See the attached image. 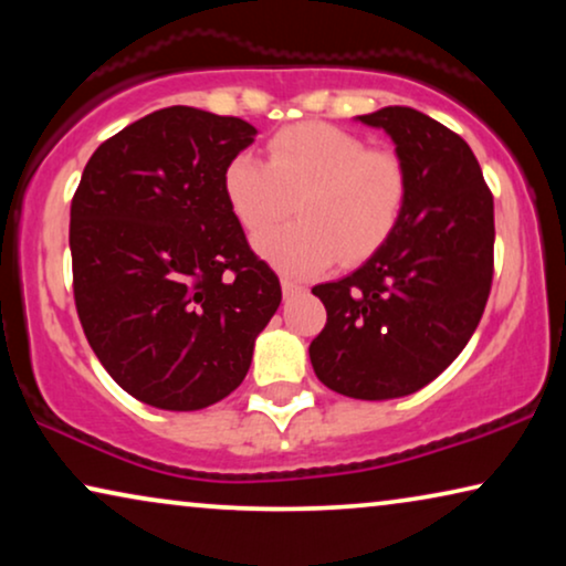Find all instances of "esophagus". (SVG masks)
Returning a JSON list of instances; mask_svg holds the SVG:
<instances>
[{
  "mask_svg": "<svg viewBox=\"0 0 566 566\" xmlns=\"http://www.w3.org/2000/svg\"><path fill=\"white\" fill-rule=\"evenodd\" d=\"M281 289H283V296H285V298H291L293 293L304 291V285L296 283V281H291V277H283V281H281Z\"/></svg>",
  "mask_w": 566,
  "mask_h": 566,
  "instance_id": "1",
  "label": "esophagus"
}]
</instances>
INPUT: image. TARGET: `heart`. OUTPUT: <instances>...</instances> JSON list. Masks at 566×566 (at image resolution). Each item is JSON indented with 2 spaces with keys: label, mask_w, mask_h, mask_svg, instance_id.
I'll return each mask as SVG.
<instances>
[{
  "label": "heart",
  "mask_w": 566,
  "mask_h": 566,
  "mask_svg": "<svg viewBox=\"0 0 566 566\" xmlns=\"http://www.w3.org/2000/svg\"><path fill=\"white\" fill-rule=\"evenodd\" d=\"M231 213L261 234L297 200L301 222L258 239V252L285 275H314L343 258L360 262L389 242L405 216L409 177L391 151L368 149L350 130L298 123L268 142V161L237 154L223 169Z\"/></svg>",
  "instance_id": "b5f03b06"
}]
</instances>
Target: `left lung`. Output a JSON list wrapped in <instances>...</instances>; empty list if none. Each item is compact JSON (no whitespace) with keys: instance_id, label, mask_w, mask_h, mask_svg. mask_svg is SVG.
Returning <instances> with one entry per match:
<instances>
[{"instance_id":"8db88e82","label":"left lung","mask_w":566,"mask_h":566,"mask_svg":"<svg viewBox=\"0 0 566 566\" xmlns=\"http://www.w3.org/2000/svg\"><path fill=\"white\" fill-rule=\"evenodd\" d=\"M407 169L399 227L355 273L314 285L327 324L308 345L314 374L353 399H397L438 378L474 335L494 273V200L459 134L412 107H381Z\"/></svg>"}]
</instances>
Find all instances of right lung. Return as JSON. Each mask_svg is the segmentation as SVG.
Instances as JSON below:
<instances>
[{"mask_svg": "<svg viewBox=\"0 0 566 566\" xmlns=\"http://www.w3.org/2000/svg\"><path fill=\"white\" fill-rule=\"evenodd\" d=\"M258 128L172 105L107 138L72 200L74 304L113 381L192 412L244 381L281 281L250 250L223 169Z\"/></svg>", "mask_w": 566, "mask_h": 566, "instance_id": "add662e5", "label": "right lung"}]
</instances>
